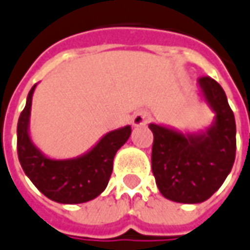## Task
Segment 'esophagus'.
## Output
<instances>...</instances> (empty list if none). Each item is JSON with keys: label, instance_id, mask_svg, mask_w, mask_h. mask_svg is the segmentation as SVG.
<instances>
[{"label": "esophagus", "instance_id": "obj_1", "mask_svg": "<svg viewBox=\"0 0 250 250\" xmlns=\"http://www.w3.org/2000/svg\"><path fill=\"white\" fill-rule=\"evenodd\" d=\"M132 125L134 127H141V125H145L149 122V115L146 112H137L134 116H132Z\"/></svg>", "mask_w": 250, "mask_h": 250}]
</instances>
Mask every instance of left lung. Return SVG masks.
Segmentation results:
<instances>
[{"mask_svg": "<svg viewBox=\"0 0 250 250\" xmlns=\"http://www.w3.org/2000/svg\"><path fill=\"white\" fill-rule=\"evenodd\" d=\"M200 96L215 118L205 130L182 132L150 123L152 171L163 196L182 204H200L223 185L235 160V119L225 90L209 76L198 79Z\"/></svg>", "mask_w": 250, "mask_h": 250, "instance_id": "8db88e82", "label": "left lung"}]
</instances>
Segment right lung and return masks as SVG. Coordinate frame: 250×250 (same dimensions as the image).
<instances>
[{"mask_svg":"<svg viewBox=\"0 0 250 250\" xmlns=\"http://www.w3.org/2000/svg\"><path fill=\"white\" fill-rule=\"evenodd\" d=\"M34 84L18 122L19 161L34 186L52 201L82 204L94 200L109 182L115 154L131 135V125L106 132L86 153L72 159H52L30 135Z\"/></svg>","mask_w":250,"mask_h":250,"instance_id":"obj_1","label":"right lung"}]
</instances>
